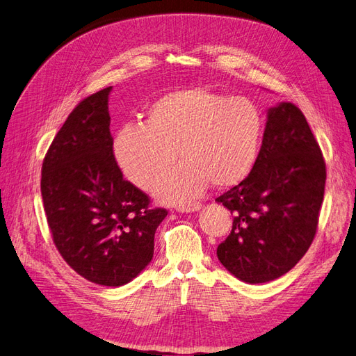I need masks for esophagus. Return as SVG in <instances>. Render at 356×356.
I'll list each match as a JSON object with an SVG mask.
<instances>
[{"label": "esophagus", "instance_id": "esophagus-1", "mask_svg": "<svg viewBox=\"0 0 356 356\" xmlns=\"http://www.w3.org/2000/svg\"><path fill=\"white\" fill-rule=\"evenodd\" d=\"M200 208V204L195 202V204H187V205H178L177 211L178 213H193V211H197Z\"/></svg>", "mask_w": 356, "mask_h": 356}]
</instances>
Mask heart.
Segmentation results:
<instances>
[{"instance_id": "b5f03b06", "label": "heart", "mask_w": 356, "mask_h": 356, "mask_svg": "<svg viewBox=\"0 0 356 356\" xmlns=\"http://www.w3.org/2000/svg\"><path fill=\"white\" fill-rule=\"evenodd\" d=\"M264 118L245 97H227L207 88L170 91L149 104L145 124L127 122L115 133L112 154L131 184L178 204L217 188L239 184L252 172L261 147Z\"/></svg>"}]
</instances>
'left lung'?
<instances>
[{
  "label": "left lung",
  "mask_w": 356,
  "mask_h": 356,
  "mask_svg": "<svg viewBox=\"0 0 356 356\" xmlns=\"http://www.w3.org/2000/svg\"><path fill=\"white\" fill-rule=\"evenodd\" d=\"M325 181L322 151L301 109L286 102L271 108L252 172L216 199L234 214L218 261L250 284L291 271L314 239Z\"/></svg>",
  "instance_id": "8db88e82"
}]
</instances>
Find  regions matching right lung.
Instances as JSON below:
<instances>
[{"mask_svg": "<svg viewBox=\"0 0 356 356\" xmlns=\"http://www.w3.org/2000/svg\"><path fill=\"white\" fill-rule=\"evenodd\" d=\"M112 86L83 99L67 117L42 166V197L54 244L86 280L118 287L151 262L168 211L124 179L112 154Z\"/></svg>", "mask_w": 356, "mask_h": 356, "instance_id": "add662e5", "label": "right lung"}]
</instances>
